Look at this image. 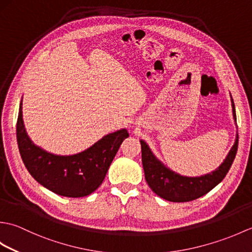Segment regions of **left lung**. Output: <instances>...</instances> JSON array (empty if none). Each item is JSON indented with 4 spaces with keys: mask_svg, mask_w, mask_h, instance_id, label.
I'll use <instances>...</instances> for the list:
<instances>
[{
    "mask_svg": "<svg viewBox=\"0 0 252 252\" xmlns=\"http://www.w3.org/2000/svg\"><path fill=\"white\" fill-rule=\"evenodd\" d=\"M233 118L236 123V111L231 95ZM142 147V163L145 179L155 194L172 202H185L197 199L221 183L234 161L238 147V132L234 145L219 167L200 176H186L174 172L155 156L148 144L140 140Z\"/></svg>",
    "mask_w": 252,
    "mask_h": 252,
    "instance_id": "1",
    "label": "left lung"
}]
</instances>
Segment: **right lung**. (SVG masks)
Masks as SVG:
<instances>
[{
	"mask_svg": "<svg viewBox=\"0 0 252 252\" xmlns=\"http://www.w3.org/2000/svg\"><path fill=\"white\" fill-rule=\"evenodd\" d=\"M17 143L27 170L37 183L57 195L79 198L103 183L109 165L129 133L126 127L104 135L92 146L72 155H56L35 145L26 131L23 99L17 120Z\"/></svg>",
	"mask_w": 252,
	"mask_h": 252,
	"instance_id": "right-lung-1",
	"label": "right lung"
}]
</instances>
